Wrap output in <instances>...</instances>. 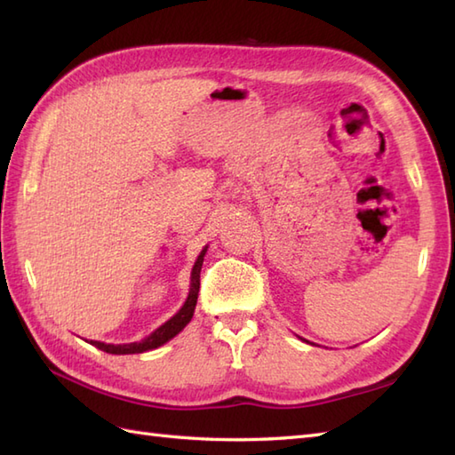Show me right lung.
<instances>
[{"label": "right lung", "instance_id": "obj_1", "mask_svg": "<svg viewBox=\"0 0 455 455\" xmlns=\"http://www.w3.org/2000/svg\"><path fill=\"white\" fill-rule=\"evenodd\" d=\"M207 252V246L201 250V254L196 259V266L191 269V285H189V295L186 299V303L180 308V311L173 315L170 321L164 323L160 328H156L150 336L144 338L140 342H131V344H105V342H98V340H92L90 344L100 347V350L108 352V354H140V352H147V350H154V347H158L162 344H166L168 340H172L173 336L180 334L183 328L188 326V323L191 321L193 311H196V305H197V295H199V283H201V266H203V258H205Z\"/></svg>", "mask_w": 455, "mask_h": 455}]
</instances>
